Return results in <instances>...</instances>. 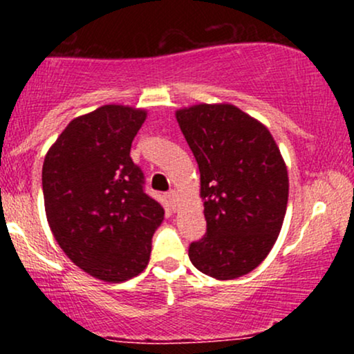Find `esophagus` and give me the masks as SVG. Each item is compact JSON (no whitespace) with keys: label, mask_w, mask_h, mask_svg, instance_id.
<instances>
[{"label":"esophagus","mask_w":354,"mask_h":354,"mask_svg":"<svg viewBox=\"0 0 354 354\" xmlns=\"http://www.w3.org/2000/svg\"><path fill=\"white\" fill-rule=\"evenodd\" d=\"M168 200H169V203H171V206L174 208V206H176V201H178V193L174 189H171L168 193Z\"/></svg>","instance_id":"1"}]
</instances>
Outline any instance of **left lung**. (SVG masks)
Wrapping results in <instances>:
<instances>
[{
    "instance_id": "1",
    "label": "left lung",
    "mask_w": 354,
    "mask_h": 354,
    "mask_svg": "<svg viewBox=\"0 0 354 354\" xmlns=\"http://www.w3.org/2000/svg\"><path fill=\"white\" fill-rule=\"evenodd\" d=\"M200 168L206 234L189 245L191 263L216 279H234L266 258L281 231L288 171L265 124L233 104L176 111Z\"/></svg>"
}]
</instances>
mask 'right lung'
<instances>
[{
    "label": "right lung",
    "mask_w": 354,
    "mask_h": 354,
    "mask_svg": "<svg viewBox=\"0 0 354 354\" xmlns=\"http://www.w3.org/2000/svg\"><path fill=\"white\" fill-rule=\"evenodd\" d=\"M145 120V109L104 104L75 118L43 163L53 236L76 266L106 283L131 279L148 266L165 216L129 156Z\"/></svg>",
    "instance_id": "add662e5"
}]
</instances>
